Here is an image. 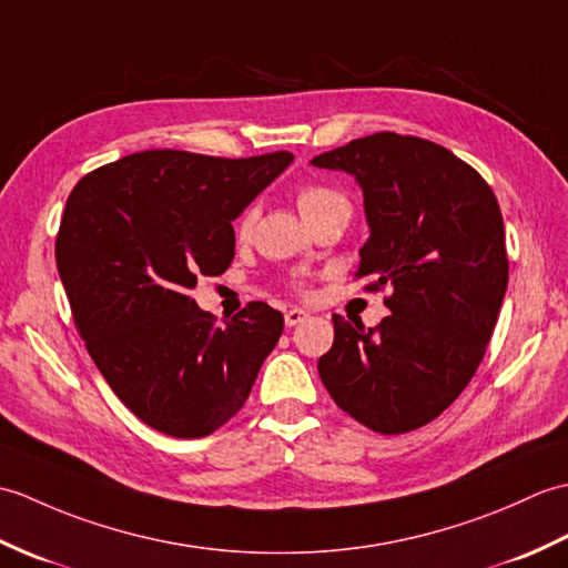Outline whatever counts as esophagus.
Segmentation results:
<instances>
[{"label": "esophagus", "mask_w": 568, "mask_h": 568, "mask_svg": "<svg viewBox=\"0 0 568 568\" xmlns=\"http://www.w3.org/2000/svg\"><path fill=\"white\" fill-rule=\"evenodd\" d=\"M305 320H307V312L305 310L293 307V310L285 312V324H287V327H297V324H303Z\"/></svg>", "instance_id": "1"}]
</instances>
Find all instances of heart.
Instances as JSON below:
<instances>
[{
    "label": "heart",
    "mask_w": 568,
    "mask_h": 568,
    "mask_svg": "<svg viewBox=\"0 0 568 568\" xmlns=\"http://www.w3.org/2000/svg\"><path fill=\"white\" fill-rule=\"evenodd\" d=\"M339 202H346L344 195H339V192L327 187V185H317V183H307L297 190V207L303 210L305 220H310V216H315L317 212L332 207V204H339ZM253 222H256V210H246L244 214H241V220L236 224V236L239 239H246L251 234L253 229Z\"/></svg>",
    "instance_id": "b5f03b06"
}]
</instances>
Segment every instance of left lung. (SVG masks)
Returning a JSON list of instances; mask_svg holds the SVG:
<instances>
[{"label": "left lung", "instance_id": "left-lung-1", "mask_svg": "<svg viewBox=\"0 0 568 568\" xmlns=\"http://www.w3.org/2000/svg\"><path fill=\"white\" fill-rule=\"evenodd\" d=\"M364 190L371 236L356 277L390 285L378 327L334 315L320 378L346 415L378 434L439 417L474 378L508 291L498 200L474 168L427 139L378 131L312 159Z\"/></svg>", "mask_w": 568, "mask_h": 568}]
</instances>
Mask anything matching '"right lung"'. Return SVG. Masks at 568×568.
I'll use <instances>...</instances> for the list:
<instances>
[{"label": "right lung", "mask_w": 568, "mask_h": 568, "mask_svg": "<svg viewBox=\"0 0 568 568\" xmlns=\"http://www.w3.org/2000/svg\"><path fill=\"white\" fill-rule=\"evenodd\" d=\"M293 153L251 159L159 149L84 175L65 202L55 263L72 320L104 381L168 437L197 439L232 419L283 334L248 303L216 327L190 291L234 261L232 222Z\"/></svg>", "instance_id": "right-lung-1"}]
</instances>
